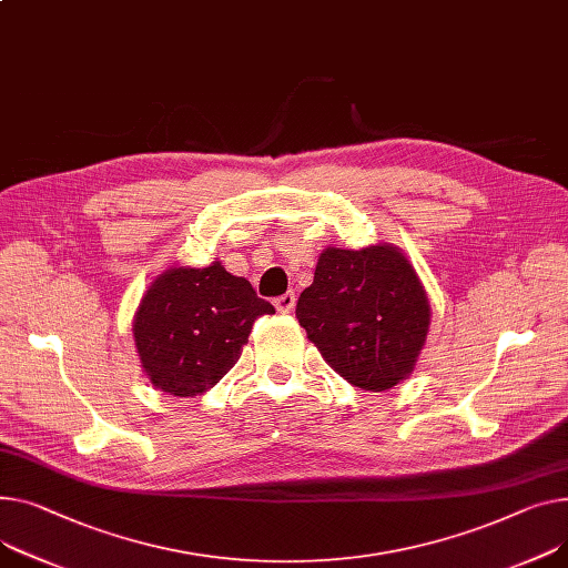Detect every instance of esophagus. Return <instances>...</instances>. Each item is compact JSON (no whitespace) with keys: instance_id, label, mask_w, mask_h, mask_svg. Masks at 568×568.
Returning <instances> with one entry per match:
<instances>
[{"instance_id":"esophagus-1","label":"esophagus","mask_w":568,"mask_h":568,"mask_svg":"<svg viewBox=\"0 0 568 568\" xmlns=\"http://www.w3.org/2000/svg\"><path fill=\"white\" fill-rule=\"evenodd\" d=\"M294 304H296L294 292H285V294H281V296L274 301V306H276L278 313H292V311H294Z\"/></svg>"}]
</instances>
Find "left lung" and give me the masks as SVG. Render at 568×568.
I'll list each match as a JSON object with an SVG mask.
<instances>
[{
    "label": "left lung",
    "mask_w": 568,
    "mask_h": 568,
    "mask_svg": "<svg viewBox=\"0 0 568 568\" xmlns=\"http://www.w3.org/2000/svg\"><path fill=\"white\" fill-rule=\"evenodd\" d=\"M296 320L339 376L376 393L399 384L418 361L429 301L397 248H326L296 301Z\"/></svg>",
    "instance_id": "left-lung-1"
}]
</instances>
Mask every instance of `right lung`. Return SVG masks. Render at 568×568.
<instances>
[{
  "label": "right lung",
  "instance_id": "obj_1",
  "mask_svg": "<svg viewBox=\"0 0 568 568\" xmlns=\"http://www.w3.org/2000/svg\"><path fill=\"white\" fill-rule=\"evenodd\" d=\"M272 313L221 262L169 270L145 292L132 328L148 379L175 397L210 390L237 363L253 322Z\"/></svg>",
  "mask_w": 568,
  "mask_h": 568
}]
</instances>
